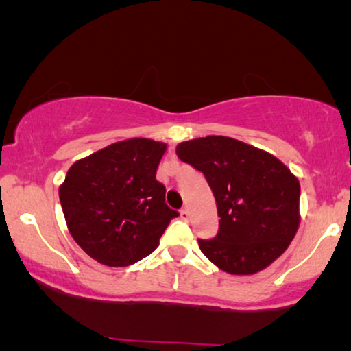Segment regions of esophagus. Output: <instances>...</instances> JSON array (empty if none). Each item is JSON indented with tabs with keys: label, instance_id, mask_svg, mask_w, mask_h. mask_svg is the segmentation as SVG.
Wrapping results in <instances>:
<instances>
[{
	"label": "esophagus",
	"instance_id": "obj_1",
	"mask_svg": "<svg viewBox=\"0 0 351 351\" xmlns=\"http://www.w3.org/2000/svg\"><path fill=\"white\" fill-rule=\"evenodd\" d=\"M180 219L182 220H189L190 219V210L186 209V208H184L180 210Z\"/></svg>",
	"mask_w": 351,
	"mask_h": 351
}]
</instances>
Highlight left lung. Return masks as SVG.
Returning a JSON list of instances; mask_svg holds the SVG:
<instances>
[{
    "mask_svg": "<svg viewBox=\"0 0 351 351\" xmlns=\"http://www.w3.org/2000/svg\"><path fill=\"white\" fill-rule=\"evenodd\" d=\"M177 156L201 171L217 206L219 233L199 249L230 275H254L289 247L300 223V184L271 153L223 136L180 142Z\"/></svg>",
    "mask_w": 351,
    "mask_h": 351,
    "instance_id": "obj_1",
    "label": "left lung"
}]
</instances>
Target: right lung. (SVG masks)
Masks as SVG:
<instances>
[{"label": "right lung", "instance_id": "add662e5", "mask_svg": "<svg viewBox=\"0 0 351 351\" xmlns=\"http://www.w3.org/2000/svg\"><path fill=\"white\" fill-rule=\"evenodd\" d=\"M167 145L134 137L75 161L59 186L76 244L104 265H132L160 244L179 213L165 203L156 169Z\"/></svg>", "mask_w": 351, "mask_h": 351}]
</instances>
